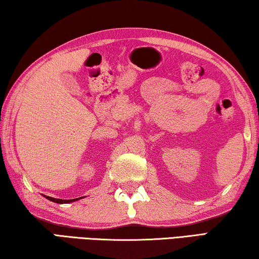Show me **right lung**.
Wrapping results in <instances>:
<instances>
[{
	"label": "right lung",
	"instance_id": "1",
	"mask_svg": "<svg viewBox=\"0 0 259 259\" xmlns=\"http://www.w3.org/2000/svg\"><path fill=\"white\" fill-rule=\"evenodd\" d=\"M43 196H45V198L48 199L49 201H52V202L59 203V204H63V203H71V202H74V201H77V200L81 199V198H78V199H73V200H61V199L51 198V196H47V195H43ZM82 198H83V196H82Z\"/></svg>",
	"mask_w": 259,
	"mask_h": 259
}]
</instances>
